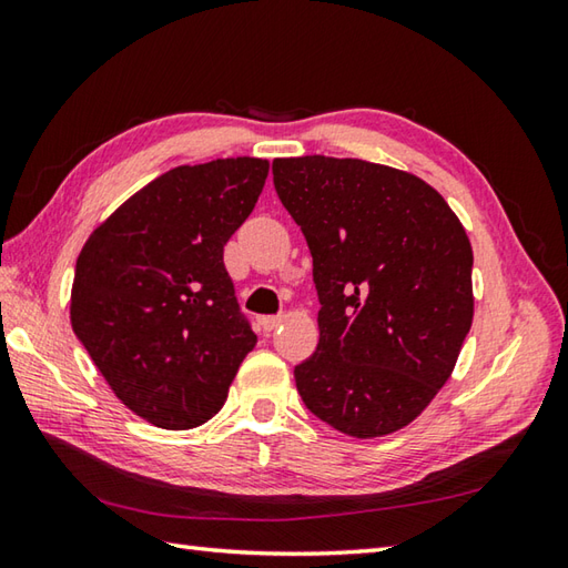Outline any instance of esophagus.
<instances>
[{
	"instance_id": "obj_1",
	"label": "esophagus",
	"mask_w": 568,
	"mask_h": 568,
	"mask_svg": "<svg viewBox=\"0 0 568 568\" xmlns=\"http://www.w3.org/2000/svg\"><path fill=\"white\" fill-rule=\"evenodd\" d=\"M261 322V327L265 329V332H273L277 324H281V317H275V315H265V317H261L258 320Z\"/></svg>"
}]
</instances>
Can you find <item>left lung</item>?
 I'll return each instance as SVG.
<instances>
[{
    "instance_id": "obj_1",
    "label": "left lung",
    "mask_w": 568,
    "mask_h": 568,
    "mask_svg": "<svg viewBox=\"0 0 568 568\" xmlns=\"http://www.w3.org/2000/svg\"><path fill=\"white\" fill-rule=\"evenodd\" d=\"M273 185L303 229L322 305L320 344L295 366L305 407L358 439L409 425L474 320L462 222L425 180L358 159H275Z\"/></svg>"
}]
</instances>
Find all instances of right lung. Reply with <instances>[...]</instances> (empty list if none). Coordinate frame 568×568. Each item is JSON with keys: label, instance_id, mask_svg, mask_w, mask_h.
<instances>
[{"label": "right lung", "instance_id": "1", "mask_svg": "<svg viewBox=\"0 0 568 568\" xmlns=\"http://www.w3.org/2000/svg\"><path fill=\"white\" fill-rule=\"evenodd\" d=\"M268 161L220 159L155 178L94 229L72 283V332L131 413L190 429L224 405L256 346L224 268V244Z\"/></svg>", "mask_w": 568, "mask_h": 568}]
</instances>
